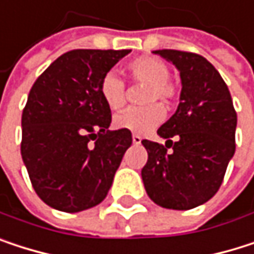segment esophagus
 Segmentation results:
<instances>
[{
  "mask_svg": "<svg viewBox=\"0 0 254 254\" xmlns=\"http://www.w3.org/2000/svg\"><path fill=\"white\" fill-rule=\"evenodd\" d=\"M133 143L134 145H140L142 143V137L139 134H133Z\"/></svg>",
  "mask_w": 254,
  "mask_h": 254,
  "instance_id": "obj_1",
  "label": "esophagus"
}]
</instances>
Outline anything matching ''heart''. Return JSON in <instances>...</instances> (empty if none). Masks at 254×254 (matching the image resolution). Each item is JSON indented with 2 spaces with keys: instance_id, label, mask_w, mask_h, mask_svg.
<instances>
[{
  "instance_id": "b5f03b06",
  "label": "heart",
  "mask_w": 254,
  "mask_h": 254,
  "mask_svg": "<svg viewBox=\"0 0 254 254\" xmlns=\"http://www.w3.org/2000/svg\"><path fill=\"white\" fill-rule=\"evenodd\" d=\"M131 78L137 82L148 84L143 96L145 103L160 100L170 105L176 96L175 87L169 82L170 70L163 61L151 56H142L131 61L127 66ZM103 102L112 111H118L126 105V87L120 75L114 70L105 73L99 85ZM164 118V111L160 105H148L142 108H130L114 118V126L120 130H128L136 134H143L155 128Z\"/></svg>"
}]
</instances>
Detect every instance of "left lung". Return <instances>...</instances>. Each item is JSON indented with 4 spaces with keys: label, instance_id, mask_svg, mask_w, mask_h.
Listing matches in <instances>:
<instances>
[{
    "label": "left lung",
    "instance_id": "8db88e82",
    "mask_svg": "<svg viewBox=\"0 0 254 254\" xmlns=\"http://www.w3.org/2000/svg\"><path fill=\"white\" fill-rule=\"evenodd\" d=\"M152 53L176 66L182 90L176 112L157 131L166 146L142 140L148 151L142 181L155 204L190 210L222 185L235 152L237 112L228 85L205 58L179 50Z\"/></svg>",
    "mask_w": 254,
    "mask_h": 254
}]
</instances>
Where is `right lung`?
<instances>
[{
  "label": "right lung",
  "instance_id": "1",
  "mask_svg": "<svg viewBox=\"0 0 254 254\" xmlns=\"http://www.w3.org/2000/svg\"><path fill=\"white\" fill-rule=\"evenodd\" d=\"M131 50H72L32 85L22 114V160L38 196L76 213L100 204L112 187L128 130H109L100 81Z\"/></svg>",
  "mask_w": 254,
  "mask_h": 254
}]
</instances>
